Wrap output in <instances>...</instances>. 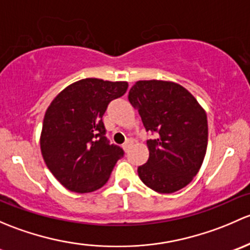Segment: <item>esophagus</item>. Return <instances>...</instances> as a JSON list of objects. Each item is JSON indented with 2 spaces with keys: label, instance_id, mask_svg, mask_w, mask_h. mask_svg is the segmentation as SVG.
<instances>
[{
  "label": "esophagus",
  "instance_id": "obj_1",
  "mask_svg": "<svg viewBox=\"0 0 250 250\" xmlns=\"http://www.w3.org/2000/svg\"><path fill=\"white\" fill-rule=\"evenodd\" d=\"M131 144H132V140H127V141H126V142L123 144V148H124V150H127V149L131 146Z\"/></svg>",
  "mask_w": 250,
  "mask_h": 250
}]
</instances>
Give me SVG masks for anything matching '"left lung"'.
Masks as SVG:
<instances>
[{"label":"left lung","instance_id":"left-lung-1","mask_svg":"<svg viewBox=\"0 0 250 250\" xmlns=\"http://www.w3.org/2000/svg\"><path fill=\"white\" fill-rule=\"evenodd\" d=\"M128 101L138 110L146 131L149 159L138 167L141 181L154 191L172 194L187 187L199 172L208 142L206 112L182 85L140 81Z\"/></svg>","mask_w":250,"mask_h":250}]
</instances>
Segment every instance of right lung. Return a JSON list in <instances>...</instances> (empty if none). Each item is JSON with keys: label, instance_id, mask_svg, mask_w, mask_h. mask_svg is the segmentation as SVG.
<instances>
[{"label": "right lung", "instance_id": "right-lung-1", "mask_svg": "<svg viewBox=\"0 0 250 250\" xmlns=\"http://www.w3.org/2000/svg\"><path fill=\"white\" fill-rule=\"evenodd\" d=\"M126 82L86 78L54 99L45 112L41 150L49 171L66 189L91 192L106 184L124 150L110 144L102 117Z\"/></svg>", "mask_w": 250, "mask_h": 250}]
</instances>
